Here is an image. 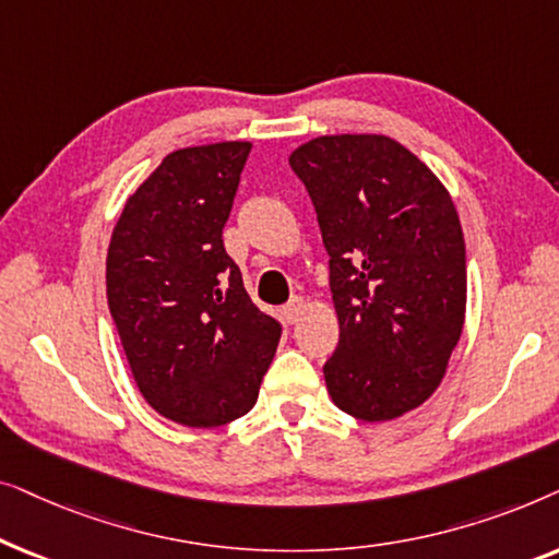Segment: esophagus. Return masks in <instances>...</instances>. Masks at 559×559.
<instances>
[{
	"label": "esophagus",
	"mask_w": 559,
	"mask_h": 559,
	"mask_svg": "<svg viewBox=\"0 0 559 559\" xmlns=\"http://www.w3.org/2000/svg\"><path fill=\"white\" fill-rule=\"evenodd\" d=\"M282 312H285L289 325L300 323V318L305 316V300H302V297H293V300L285 305V310H282Z\"/></svg>",
	"instance_id": "esophagus-1"
}]
</instances>
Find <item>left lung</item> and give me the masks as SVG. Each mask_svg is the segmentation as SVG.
Here are the masks:
<instances>
[{"label":"left lung","mask_w":559,"mask_h":559,"mask_svg":"<svg viewBox=\"0 0 559 559\" xmlns=\"http://www.w3.org/2000/svg\"><path fill=\"white\" fill-rule=\"evenodd\" d=\"M318 213L338 348L325 386L346 415L384 423L432 396L465 320V241L430 167L384 134H335L289 155Z\"/></svg>","instance_id":"8db88e82"}]
</instances>
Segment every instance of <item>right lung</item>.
Wrapping results in <instances>:
<instances>
[{
    "label": "right lung",
    "mask_w": 559,
    "mask_h": 559,
    "mask_svg": "<svg viewBox=\"0 0 559 559\" xmlns=\"http://www.w3.org/2000/svg\"><path fill=\"white\" fill-rule=\"evenodd\" d=\"M249 152V142L170 152L129 195L106 257V297L136 386L188 427L247 415L282 335L224 247Z\"/></svg>",
    "instance_id": "1"
}]
</instances>
